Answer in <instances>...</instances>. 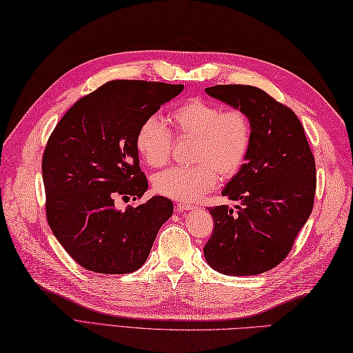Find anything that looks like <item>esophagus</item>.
Listing matches in <instances>:
<instances>
[{"label": "esophagus", "instance_id": "1", "mask_svg": "<svg viewBox=\"0 0 353 353\" xmlns=\"http://www.w3.org/2000/svg\"><path fill=\"white\" fill-rule=\"evenodd\" d=\"M194 210V205L192 203H185V202H179L175 205V211L176 212H184V211H190Z\"/></svg>", "mask_w": 353, "mask_h": 353}]
</instances>
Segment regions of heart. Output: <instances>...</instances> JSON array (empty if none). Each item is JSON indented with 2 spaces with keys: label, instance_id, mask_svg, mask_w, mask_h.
<instances>
[{
  "label": "heart",
  "instance_id": "heart-1",
  "mask_svg": "<svg viewBox=\"0 0 353 353\" xmlns=\"http://www.w3.org/2000/svg\"><path fill=\"white\" fill-rule=\"evenodd\" d=\"M178 136L194 137L193 166L170 168L154 176L159 194L179 202H194L223 178L234 176L250 151L253 128L241 109L225 110L216 103L190 99L170 114ZM136 150L151 168L165 165L170 156L172 133L157 115L145 118L136 132Z\"/></svg>",
  "mask_w": 353,
  "mask_h": 353
}]
</instances>
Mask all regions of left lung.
Masks as SVG:
<instances>
[{
    "label": "left lung",
    "mask_w": 353,
    "mask_h": 353,
    "mask_svg": "<svg viewBox=\"0 0 353 353\" xmlns=\"http://www.w3.org/2000/svg\"><path fill=\"white\" fill-rule=\"evenodd\" d=\"M252 121L245 163L223 188L236 201L210 208L214 230L203 247L212 270L226 276H256L277 266L294 245L313 210L316 165L303 124L288 106L250 85L205 90Z\"/></svg>",
    "instance_id": "8db88e82"
}]
</instances>
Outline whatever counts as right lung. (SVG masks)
I'll list each match as a JSON object with an SVG mask.
<instances>
[{
    "instance_id": "add662e5",
    "label": "right lung",
    "mask_w": 353,
    "mask_h": 353,
    "mask_svg": "<svg viewBox=\"0 0 353 353\" xmlns=\"http://www.w3.org/2000/svg\"><path fill=\"white\" fill-rule=\"evenodd\" d=\"M183 90L163 82H106L77 100L50 134L41 161L46 217L59 244L83 268L127 274L148 259L174 203L152 196L118 211L115 199H136L148 190L136 132Z\"/></svg>"
}]
</instances>
